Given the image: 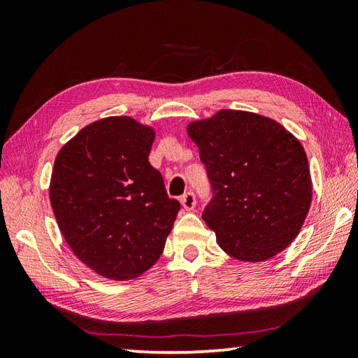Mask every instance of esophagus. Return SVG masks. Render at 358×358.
<instances>
[{"label": "esophagus", "mask_w": 358, "mask_h": 358, "mask_svg": "<svg viewBox=\"0 0 358 358\" xmlns=\"http://www.w3.org/2000/svg\"><path fill=\"white\" fill-rule=\"evenodd\" d=\"M181 206H183L186 210H192L196 204L195 200V194L194 192H186L183 196H181Z\"/></svg>", "instance_id": "esophagus-1"}]
</instances>
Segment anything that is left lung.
Segmentation results:
<instances>
[{"label": "left lung", "mask_w": 358, "mask_h": 358, "mask_svg": "<svg viewBox=\"0 0 358 358\" xmlns=\"http://www.w3.org/2000/svg\"><path fill=\"white\" fill-rule=\"evenodd\" d=\"M187 135L206 166L212 199L203 220L226 254L264 262L299 235L313 200L306 152L275 120L223 109Z\"/></svg>", "instance_id": "left-lung-1"}]
</instances>
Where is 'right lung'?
<instances>
[{
    "instance_id": "1",
    "label": "right lung",
    "mask_w": 358,
    "mask_h": 358,
    "mask_svg": "<svg viewBox=\"0 0 358 358\" xmlns=\"http://www.w3.org/2000/svg\"><path fill=\"white\" fill-rule=\"evenodd\" d=\"M154 138V129L131 117H109L83 127L55 158L49 196L59 231L106 278L146 272L181 208L149 163Z\"/></svg>"
}]
</instances>
